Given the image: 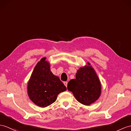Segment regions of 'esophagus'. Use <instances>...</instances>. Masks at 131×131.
I'll return each instance as SVG.
<instances>
[{"instance_id": "esophagus-1", "label": "esophagus", "mask_w": 131, "mask_h": 131, "mask_svg": "<svg viewBox=\"0 0 131 131\" xmlns=\"http://www.w3.org/2000/svg\"><path fill=\"white\" fill-rule=\"evenodd\" d=\"M64 84L66 85V87H67V84H68V82H64Z\"/></svg>"}]
</instances>
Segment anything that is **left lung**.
I'll list each match as a JSON object with an SVG mask.
<instances>
[{"label": "left lung", "mask_w": 131, "mask_h": 131, "mask_svg": "<svg viewBox=\"0 0 131 131\" xmlns=\"http://www.w3.org/2000/svg\"><path fill=\"white\" fill-rule=\"evenodd\" d=\"M88 66L77 71L75 79H71L67 85L68 90L72 92L79 103L89 106L95 102L101 94V84L94 69Z\"/></svg>", "instance_id": "obj_1"}]
</instances>
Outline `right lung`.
Instances as JSON below:
<instances>
[{"label": "right lung", "instance_id": "right-lung-1", "mask_svg": "<svg viewBox=\"0 0 131 131\" xmlns=\"http://www.w3.org/2000/svg\"><path fill=\"white\" fill-rule=\"evenodd\" d=\"M43 58L37 63L28 83V94L33 102L46 107L56 101L57 95L67 90L58 77L50 70L49 63Z\"/></svg>", "mask_w": 131, "mask_h": 131}]
</instances>
